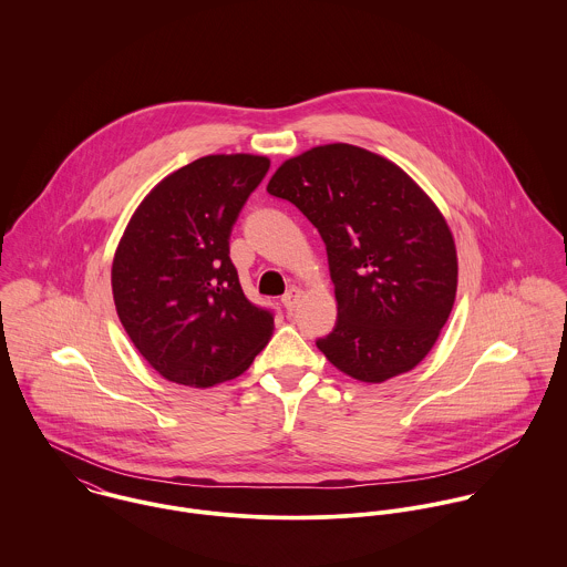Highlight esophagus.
I'll list each match as a JSON object with an SVG mask.
<instances>
[{"mask_svg":"<svg viewBox=\"0 0 567 567\" xmlns=\"http://www.w3.org/2000/svg\"><path fill=\"white\" fill-rule=\"evenodd\" d=\"M301 297H303V292H301L299 288H290V290L284 295L281 303H284V308H286L288 312H292V310L297 308V303L301 301Z\"/></svg>","mask_w":567,"mask_h":567,"instance_id":"obj_1","label":"esophagus"}]
</instances>
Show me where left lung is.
Instances as JSON below:
<instances>
[{
	"mask_svg": "<svg viewBox=\"0 0 567 567\" xmlns=\"http://www.w3.org/2000/svg\"><path fill=\"white\" fill-rule=\"evenodd\" d=\"M268 194L319 229L338 319L317 347L344 375L380 384L412 371L447 323L458 286L454 236L398 163L351 144L277 167Z\"/></svg>",
	"mask_w": 567,
	"mask_h": 567,
	"instance_id": "1",
	"label": "left lung"
}]
</instances>
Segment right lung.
Masks as SVG:
<instances>
[{
	"label": "right lung",
	"mask_w": 567,
	"mask_h": 567,
	"mask_svg": "<svg viewBox=\"0 0 567 567\" xmlns=\"http://www.w3.org/2000/svg\"><path fill=\"white\" fill-rule=\"evenodd\" d=\"M270 159L207 155L159 181L115 248L117 317L169 382L209 389L243 375L268 344L272 315L244 297L229 236Z\"/></svg>",
	"instance_id": "right-lung-1"
}]
</instances>
